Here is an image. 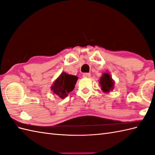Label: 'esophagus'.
Returning <instances> with one entry per match:
<instances>
[{
	"mask_svg": "<svg viewBox=\"0 0 155 155\" xmlns=\"http://www.w3.org/2000/svg\"><path fill=\"white\" fill-rule=\"evenodd\" d=\"M82 76H83V77H84V78H88V77H91V74H89V73H84Z\"/></svg>",
	"mask_w": 155,
	"mask_h": 155,
	"instance_id": "esophagus-1",
	"label": "esophagus"
}]
</instances>
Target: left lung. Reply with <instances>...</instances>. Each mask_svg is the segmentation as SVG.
<instances>
[{"instance_id":"8db88e82","label":"left lung","mask_w":155,"mask_h":155,"mask_svg":"<svg viewBox=\"0 0 155 155\" xmlns=\"http://www.w3.org/2000/svg\"><path fill=\"white\" fill-rule=\"evenodd\" d=\"M99 84L101 86L102 91L104 93H109L114 89L115 82L108 72H106V73H104L102 76L100 78Z\"/></svg>"}]
</instances>
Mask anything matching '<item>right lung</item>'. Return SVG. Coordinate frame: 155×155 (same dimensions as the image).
Here are the masks:
<instances>
[{"instance_id": "1", "label": "right lung", "mask_w": 155, "mask_h": 155, "mask_svg": "<svg viewBox=\"0 0 155 155\" xmlns=\"http://www.w3.org/2000/svg\"><path fill=\"white\" fill-rule=\"evenodd\" d=\"M77 80V77L63 72L51 86V91L53 94L63 99L66 98L70 92L73 91Z\"/></svg>"}]
</instances>
